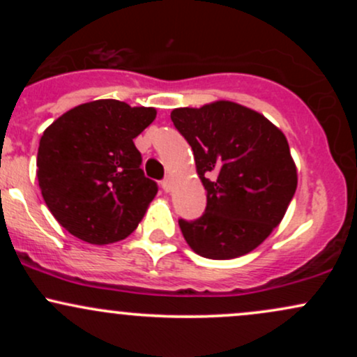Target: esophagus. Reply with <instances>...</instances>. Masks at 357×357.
Listing matches in <instances>:
<instances>
[{"label": "esophagus", "instance_id": "1", "mask_svg": "<svg viewBox=\"0 0 357 357\" xmlns=\"http://www.w3.org/2000/svg\"><path fill=\"white\" fill-rule=\"evenodd\" d=\"M173 178H166L165 181H162V190H165L166 192H169V191H173Z\"/></svg>", "mask_w": 357, "mask_h": 357}]
</instances>
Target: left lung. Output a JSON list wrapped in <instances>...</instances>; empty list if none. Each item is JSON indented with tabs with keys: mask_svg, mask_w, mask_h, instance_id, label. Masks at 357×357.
Instances as JSON below:
<instances>
[{
	"mask_svg": "<svg viewBox=\"0 0 357 357\" xmlns=\"http://www.w3.org/2000/svg\"><path fill=\"white\" fill-rule=\"evenodd\" d=\"M171 121L195 154L206 210L179 220L192 252L230 260L264 243L297 190V167L280 129L257 110L230 100L179 107Z\"/></svg>",
	"mask_w": 357,
	"mask_h": 357,
	"instance_id": "8db88e82",
	"label": "left lung"
}]
</instances>
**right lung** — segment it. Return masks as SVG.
Masks as SVG:
<instances>
[{"instance_id":"1","label":"right lung","mask_w":357,"mask_h":357,"mask_svg":"<svg viewBox=\"0 0 357 357\" xmlns=\"http://www.w3.org/2000/svg\"><path fill=\"white\" fill-rule=\"evenodd\" d=\"M154 107L114 99L80 104L45 129L36 176L61 227L92 245L127 238L158 195L134 146L155 119Z\"/></svg>"}]
</instances>
